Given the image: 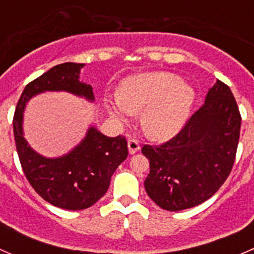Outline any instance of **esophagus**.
Segmentation results:
<instances>
[{
    "instance_id": "obj_1",
    "label": "esophagus",
    "mask_w": 254,
    "mask_h": 254,
    "mask_svg": "<svg viewBox=\"0 0 254 254\" xmlns=\"http://www.w3.org/2000/svg\"><path fill=\"white\" fill-rule=\"evenodd\" d=\"M127 150H129L130 155H134V153H136L137 151L140 150L139 141H136V140H134V139H130L129 141H127Z\"/></svg>"
}]
</instances>
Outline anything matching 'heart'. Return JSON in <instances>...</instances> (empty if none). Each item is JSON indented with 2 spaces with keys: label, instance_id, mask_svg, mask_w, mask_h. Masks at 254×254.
I'll use <instances>...</instances> for the list:
<instances>
[{
  "label": "heart",
  "instance_id": "1",
  "mask_svg": "<svg viewBox=\"0 0 254 254\" xmlns=\"http://www.w3.org/2000/svg\"><path fill=\"white\" fill-rule=\"evenodd\" d=\"M194 97L190 84L173 73L158 71L125 78L119 96L106 98V107L118 122H127L143 110V131L151 139L165 141L186 124Z\"/></svg>",
  "mask_w": 254,
  "mask_h": 254
}]
</instances>
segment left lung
Segmentation results:
<instances>
[{
  "label": "left lung",
  "instance_id": "obj_1",
  "mask_svg": "<svg viewBox=\"0 0 254 254\" xmlns=\"http://www.w3.org/2000/svg\"><path fill=\"white\" fill-rule=\"evenodd\" d=\"M240 129L234 94L217 79L200 109L173 139L141 148L150 162L146 193L168 211L189 209L211 198L231 172Z\"/></svg>",
  "mask_w": 254,
  "mask_h": 254
}]
</instances>
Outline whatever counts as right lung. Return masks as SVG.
<instances>
[{"instance_id":"right-lung-1","label":"right lung","mask_w":254,"mask_h":254,"mask_svg":"<svg viewBox=\"0 0 254 254\" xmlns=\"http://www.w3.org/2000/svg\"><path fill=\"white\" fill-rule=\"evenodd\" d=\"M84 64L65 63L25 86L13 117L16 147L23 172L30 186L51 205L82 210L96 204L107 193L113 173L127 157L125 137H109L91 125L77 146L60 157H45L33 150L23 131L25 106L44 92H68L94 102L91 84L79 81Z\"/></svg>"}]
</instances>
